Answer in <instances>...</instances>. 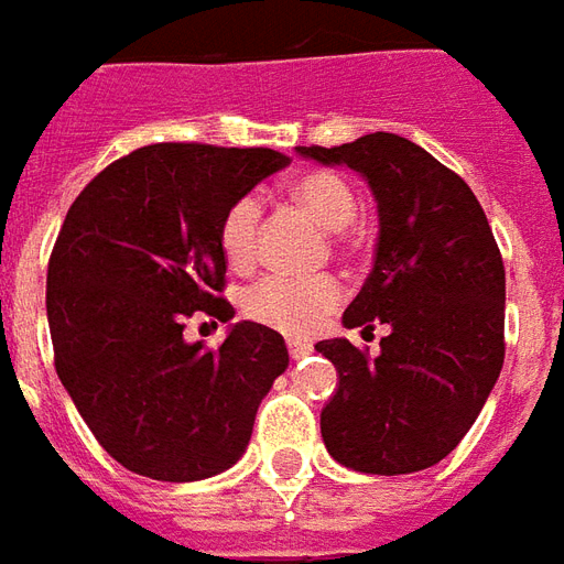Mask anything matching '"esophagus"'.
<instances>
[{
    "instance_id": "34e87169",
    "label": "esophagus",
    "mask_w": 564,
    "mask_h": 564,
    "mask_svg": "<svg viewBox=\"0 0 564 564\" xmlns=\"http://www.w3.org/2000/svg\"><path fill=\"white\" fill-rule=\"evenodd\" d=\"M288 355H291V360H300V357H306V355H310V348H306V345L288 343Z\"/></svg>"
}]
</instances>
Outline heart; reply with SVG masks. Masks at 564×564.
<instances>
[{
    "label": "heart",
    "instance_id": "b5f03b06",
    "mask_svg": "<svg viewBox=\"0 0 564 564\" xmlns=\"http://www.w3.org/2000/svg\"><path fill=\"white\" fill-rule=\"evenodd\" d=\"M300 207L310 209L327 231H336L339 240L351 231V219L357 213V197L351 183L336 171L315 167L303 171L288 186ZM219 246L225 261L234 270H249L258 261L261 246V200L254 195H242L225 209L219 225ZM343 303V285L333 276L291 279L264 276L242 291L240 310L249 322L261 324L267 330L282 336H312Z\"/></svg>",
    "mask_w": 564,
    "mask_h": 564
}]
</instances>
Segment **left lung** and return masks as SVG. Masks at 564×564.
<instances>
[{
  "mask_svg": "<svg viewBox=\"0 0 564 564\" xmlns=\"http://www.w3.org/2000/svg\"><path fill=\"white\" fill-rule=\"evenodd\" d=\"M297 152L360 171L381 219L376 267L343 322L390 333L376 357L348 339L315 345L339 372L324 445L364 475L435 466L478 421L505 364V264L490 221L463 176L400 134Z\"/></svg>",
  "mask_w": 564,
  "mask_h": 564,
  "instance_id": "obj_1",
  "label": "left lung"
}]
</instances>
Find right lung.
I'll list each match as a JSON object with an SVG mask.
<instances>
[{"label": "right lung", "instance_id": "add662e5", "mask_svg": "<svg viewBox=\"0 0 564 564\" xmlns=\"http://www.w3.org/2000/svg\"><path fill=\"white\" fill-rule=\"evenodd\" d=\"M288 162L267 147L150 143L74 197L47 264L53 367L98 445L134 475L225 471L288 369L282 336L254 322L219 348L183 339L192 315H234L221 216Z\"/></svg>", "mask_w": 564, "mask_h": 564}]
</instances>
